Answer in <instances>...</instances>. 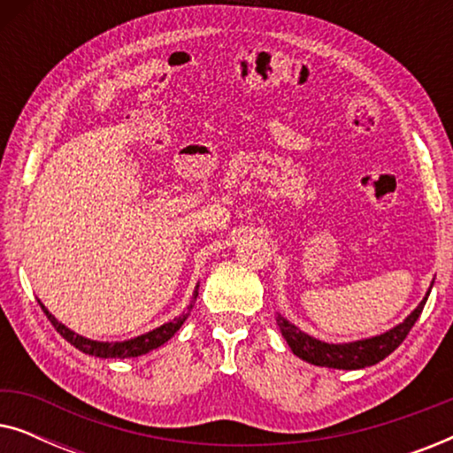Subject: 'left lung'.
I'll return each instance as SVG.
<instances>
[{"label": "left lung", "mask_w": 453, "mask_h": 453, "mask_svg": "<svg viewBox=\"0 0 453 453\" xmlns=\"http://www.w3.org/2000/svg\"><path fill=\"white\" fill-rule=\"evenodd\" d=\"M433 284L426 290L425 299L418 303V307L408 315V318L398 324L392 330L380 334V336L357 340V342H344V344H327L321 340L309 336V334L301 332L295 324H290L288 319H284L282 315H278V327H280L284 340H287L290 350L303 361L318 365V367H330V369H365L371 365L380 363L388 355L398 349L404 342L408 332L412 330L414 321L418 319V315L423 313V307L426 299H429Z\"/></svg>", "instance_id": "left-lung-1"}]
</instances>
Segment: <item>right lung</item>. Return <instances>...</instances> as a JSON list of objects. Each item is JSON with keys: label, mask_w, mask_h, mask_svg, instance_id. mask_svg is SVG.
Listing matches in <instances>:
<instances>
[{"label": "right lung", "mask_w": 453, "mask_h": 453, "mask_svg": "<svg viewBox=\"0 0 453 453\" xmlns=\"http://www.w3.org/2000/svg\"><path fill=\"white\" fill-rule=\"evenodd\" d=\"M197 288H200V284H197L196 290H194V296H191V303H189L188 311H183L175 319L166 321V324L157 327V330L142 334V336H138V338L123 340V342H98V340H90V338L80 336V334L72 332L70 327H65L64 324H61V321L55 319L53 315L47 311V307L42 305L41 301H39V305H41L42 311H45L47 319L53 324L55 330H58L61 336L67 340V342L76 346L78 350H82V352H86V355H90V357H101V358H129V357L146 355V352L158 349V346H163L166 340H171L173 336H175L179 327L183 326V321L189 318L191 309H194V303L197 299Z\"/></svg>", "instance_id": "add662e5"}]
</instances>
